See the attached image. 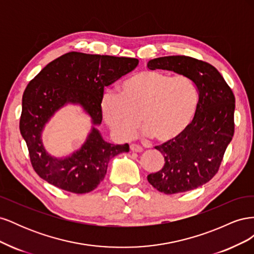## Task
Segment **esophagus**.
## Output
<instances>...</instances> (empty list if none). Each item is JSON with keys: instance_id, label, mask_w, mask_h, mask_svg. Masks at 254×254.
<instances>
[{"instance_id": "34e87169", "label": "esophagus", "mask_w": 254, "mask_h": 254, "mask_svg": "<svg viewBox=\"0 0 254 254\" xmlns=\"http://www.w3.org/2000/svg\"><path fill=\"white\" fill-rule=\"evenodd\" d=\"M130 150L133 151V152H142L143 148L139 145H135V144H131L130 145Z\"/></svg>"}]
</instances>
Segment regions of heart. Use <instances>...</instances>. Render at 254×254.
<instances>
[{
    "mask_svg": "<svg viewBox=\"0 0 254 254\" xmlns=\"http://www.w3.org/2000/svg\"><path fill=\"white\" fill-rule=\"evenodd\" d=\"M197 104V90L186 76L143 70L123 81L119 94L106 93L101 110L118 139L129 140L141 119L144 136L166 143L186 132Z\"/></svg>",
    "mask_w": 254,
    "mask_h": 254,
    "instance_id": "1",
    "label": "heart"
}]
</instances>
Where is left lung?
<instances>
[{"mask_svg":"<svg viewBox=\"0 0 254 254\" xmlns=\"http://www.w3.org/2000/svg\"><path fill=\"white\" fill-rule=\"evenodd\" d=\"M149 70L183 75L199 92L196 115L176 140L156 146L165 159L163 168L147 177L164 194L183 193L209 182L217 173L234 134L235 97L220 73L210 64L188 56H165L148 61Z\"/></svg>","mask_w":254,"mask_h":254,"instance_id":"left-lung-1","label":"left lung"}]
</instances>
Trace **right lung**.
Returning <instances> with one entry per match:
<instances>
[{"label": "right lung", "mask_w": 254, "mask_h": 254, "mask_svg": "<svg viewBox=\"0 0 254 254\" xmlns=\"http://www.w3.org/2000/svg\"><path fill=\"white\" fill-rule=\"evenodd\" d=\"M139 64L135 58L66 53L44 66L29 81L22 97L20 132L26 142L35 172L43 180L75 194L93 190L105 178L109 161L129 145L106 142L97 129L102 124L104 88ZM67 104L79 105L90 118L86 141L66 157L45 149L42 132L47 123Z\"/></svg>", "instance_id": "obj_1"}]
</instances>
